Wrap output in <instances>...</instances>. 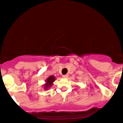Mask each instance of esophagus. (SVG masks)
Listing matches in <instances>:
<instances>
[{"instance_id":"obj_1","label":"esophagus","mask_w":123,"mask_h":123,"mask_svg":"<svg viewBox=\"0 0 123 123\" xmlns=\"http://www.w3.org/2000/svg\"><path fill=\"white\" fill-rule=\"evenodd\" d=\"M68 77V74H65V75H63V78H67Z\"/></svg>"}]
</instances>
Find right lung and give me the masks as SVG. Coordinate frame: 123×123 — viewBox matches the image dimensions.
<instances>
[{
  "label": "right lung",
  "instance_id": "right-lung-1",
  "mask_svg": "<svg viewBox=\"0 0 123 123\" xmlns=\"http://www.w3.org/2000/svg\"><path fill=\"white\" fill-rule=\"evenodd\" d=\"M55 80H56V77L53 75L47 77L45 81V83L43 85V87L44 88V89L48 90L49 88H50L51 86H53V82L55 81Z\"/></svg>",
  "mask_w": 123,
  "mask_h": 123
}]
</instances>
